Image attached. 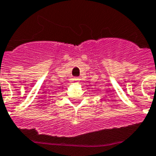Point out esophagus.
<instances>
[{"label": "esophagus", "instance_id": "34e87169", "mask_svg": "<svg viewBox=\"0 0 156 156\" xmlns=\"http://www.w3.org/2000/svg\"><path fill=\"white\" fill-rule=\"evenodd\" d=\"M74 80H76V81H80V77H75V78H74Z\"/></svg>", "mask_w": 156, "mask_h": 156}]
</instances>
